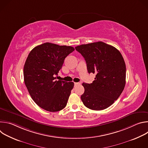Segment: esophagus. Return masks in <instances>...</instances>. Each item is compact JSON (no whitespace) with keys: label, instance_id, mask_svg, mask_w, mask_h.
Wrapping results in <instances>:
<instances>
[{"label":"esophagus","instance_id":"esophagus-1","mask_svg":"<svg viewBox=\"0 0 148 148\" xmlns=\"http://www.w3.org/2000/svg\"><path fill=\"white\" fill-rule=\"evenodd\" d=\"M79 84H80V83H79V82H74V86H78V85H79Z\"/></svg>","mask_w":148,"mask_h":148}]
</instances>
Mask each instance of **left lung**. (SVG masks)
Masks as SVG:
<instances>
[{
	"mask_svg": "<svg viewBox=\"0 0 148 148\" xmlns=\"http://www.w3.org/2000/svg\"><path fill=\"white\" fill-rule=\"evenodd\" d=\"M85 59L88 73L95 74L92 83H82L81 99L92 110L106 109L119 98L126 82L123 58L115 47L102 41L75 47Z\"/></svg>",
	"mask_w": 148,
	"mask_h": 148,
	"instance_id": "left-lung-1",
	"label": "left lung"
}]
</instances>
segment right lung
I'll use <instances>...</instances> for the list:
<instances>
[{
    "label": "right lung",
    "mask_w": 148,
    "mask_h": 148,
    "mask_svg": "<svg viewBox=\"0 0 148 148\" xmlns=\"http://www.w3.org/2000/svg\"><path fill=\"white\" fill-rule=\"evenodd\" d=\"M74 50L71 46L45 43L30 52L24 66V81L32 98L40 108L57 112L66 107L74 84L57 81L55 76Z\"/></svg>",
    "instance_id": "right-lung-1"
}]
</instances>
